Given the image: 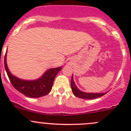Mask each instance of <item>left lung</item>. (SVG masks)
<instances>
[{"label": "left lung", "instance_id": "8db88e82", "mask_svg": "<svg viewBox=\"0 0 131 131\" xmlns=\"http://www.w3.org/2000/svg\"><path fill=\"white\" fill-rule=\"evenodd\" d=\"M73 74L72 75L71 80V90L74 96L78 97L82 99H85V100H93V99H96L97 97H100L101 96L104 95L107 91L105 93H86V92L82 91L80 90L78 88V87L76 86L75 83H74V80H73Z\"/></svg>", "mask_w": 131, "mask_h": 131}]
</instances>
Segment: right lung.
Returning a JSON list of instances; mask_svg holds the SVG:
<instances>
[{"label":"right lung","instance_id":"obj_1","mask_svg":"<svg viewBox=\"0 0 131 131\" xmlns=\"http://www.w3.org/2000/svg\"><path fill=\"white\" fill-rule=\"evenodd\" d=\"M5 69L12 86L23 94L29 97H42L51 91L57 74L61 70V67L47 70L42 76L33 80H23L12 74L7 63V52L4 58Z\"/></svg>","mask_w":131,"mask_h":131}]
</instances>
